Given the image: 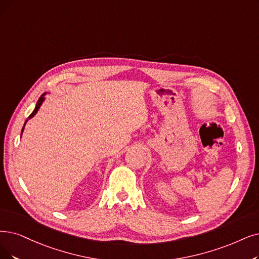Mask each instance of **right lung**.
Wrapping results in <instances>:
<instances>
[{"mask_svg": "<svg viewBox=\"0 0 259 259\" xmlns=\"http://www.w3.org/2000/svg\"><path fill=\"white\" fill-rule=\"evenodd\" d=\"M45 96H46V94H44L42 96H41L40 98H39V100L37 101V104H36V107H35V109H34V111L30 113L29 115V117H28V119H30V118H33L36 113H37V111L39 110V108H40V106H41V104H42V102L45 101ZM28 119L25 121V123H24V126H25V124H26V122L28 121ZM24 126H23V128H22V132H21V136H22V133H23V130H24Z\"/></svg>", "mask_w": 259, "mask_h": 259, "instance_id": "1", "label": "right lung"}]
</instances>
